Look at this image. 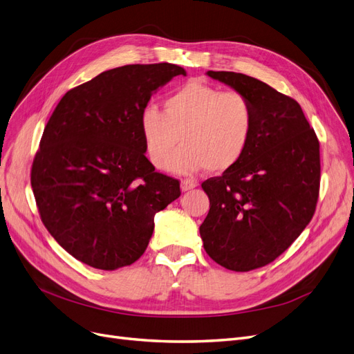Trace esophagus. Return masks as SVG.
I'll use <instances>...</instances> for the list:
<instances>
[{
	"label": "esophagus",
	"mask_w": 354,
	"mask_h": 354,
	"mask_svg": "<svg viewBox=\"0 0 354 354\" xmlns=\"http://www.w3.org/2000/svg\"><path fill=\"white\" fill-rule=\"evenodd\" d=\"M195 187H197V184H195V182L191 180V179H182V180H180V189L184 191V192L191 191V189H194Z\"/></svg>",
	"instance_id": "34e87169"
}]
</instances>
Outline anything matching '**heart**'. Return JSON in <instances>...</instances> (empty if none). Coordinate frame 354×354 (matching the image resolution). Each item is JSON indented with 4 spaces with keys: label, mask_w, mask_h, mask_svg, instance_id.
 I'll return each instance as SVG.
<instances>
[{
    "label": "heart",
    "mask_w": 354,
    "mask_h": 354,
    "mask_svg": "<svg viewBox=\"0 0 354 354\" xmlns=\"http://www.w3.org/2000/svg\"><path fill=\"white\" fill-rule=\"evenodd\" d=\"M144 150L156 169L189 174L205 167L223 174L236 166L251 146L255 111L250 97L201 82H188L163 99V112L146 106L140 113Z\"/></svg>",
    "instance_id": "b5f03b06"
}]
</instances>
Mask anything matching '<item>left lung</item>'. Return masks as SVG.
<instances>
[{
	"mask_svg": "<svg viewBox=\"0 0 354 354\" xmlns=\"http://www.w3.org/2000/svg\"><path fill=\"white\" fill-rule=\"evenodd\" d=\"M207 75L250 97L255 127L242 160L201 184L210 212L200 234L217 264L251 271L280 257L315 213L319 141L295 99L241 73Z\"/></svg>",
	"mask_w": 354,
	"mask_h": 354,
	"instance_id": "left-lung-1",
	"label": "left lung"
}]
</instances>
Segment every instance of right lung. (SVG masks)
<instances>
[{
    "instance_id": "1",
    "label": "right lung",
    "mask_w": 354,
    "mask_h": 354,
    "mask_svg": "<svg viewBox=\"0 0 354 354\" xmlns=\"http://www.w3.org/2000/svg\"><path fill=\"white\" fill-rule=\"evenodd\" d=\"M176 75L175 64L108 70L64 95L44 129L30 182L54 239L82 263L112 271L144 254L154 214L179 198V180L154 170L140 113Z\"/></svg>"
}]
</instances>
